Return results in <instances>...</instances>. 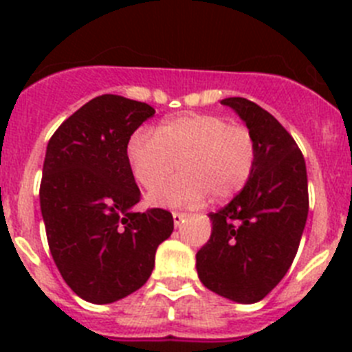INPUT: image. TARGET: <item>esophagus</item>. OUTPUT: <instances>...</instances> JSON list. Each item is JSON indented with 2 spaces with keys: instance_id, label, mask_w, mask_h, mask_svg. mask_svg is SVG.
<instances>
[{
  "instance_id": "esophagus-1",
  "label": "esophagus",
  "mask_w": 352,
  "mask_h": 352,
  "mask_svg": "<svg viewBox=\"0 0 352 352\" xmlns=\"http://www.w3.org/2000/svg\"><path fill=\"white\" fill-rule=\"evenodd\" d=\"M186 219V213H179V211H174L173 213V220H174V226L179 227L183 223V220Z\"/></svg>"
}]
</instances>
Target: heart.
<instances>
[{
    "instance_id": "obj_1",
    "label": "heart",
    "mask_w": 352,
    "mask_h": 352,
    "mask_svg": "<svg viewBox=\"0 0 352 352\" xmlns=\"http://www.w3.org/2000/svg\"><path fill=\"white\" fill-rule=\"evenodd\" d=\"M126 158L133 178L146 190L166 177L180 162L183 175L148 195L155 208L203 206L210 195L227 201L243 190L257 164V142L243 125L217 114L185 113L167 118L157 130L130 138Z\"/></svg>"
}]
</instances>
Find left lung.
<instances>
[{
    "label": "left lung",
    "mask_w": 352,
    "mask_h": 352,
    "mask_svg": "<svg viewBox=\"0 0 352 352\" xmlns=\"http://www.w3.org/2000/svg\"><path fill=\"white\" fill-rule=\"evenodd\" d=\"M220 104L254 133L257 164L243 190L210 213L211 236L195 266L204 287L248 305L284 278L296 256L309 214L307 166L291 133L268 111L241 96Z\"/></svg>",
    "instance_id": "left-lung-1"
}]
</instances>
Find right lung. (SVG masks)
<instances>
[{
    "label": "right lung",
    "mask_w": 352,
    "mask_h": 352,
    "mask_svg": "<svg viewBox=\"0 0 352 352\" xmlns=\"http://www.w3.org/2000/svg\"><path fill=\"white\" fill-rule=\"evenodd\" d=\"M153 114L144 102L96 96L47 144L40 210L49 248L68 287L89 303H114L141 289L174 229L169 211L132 210L141 192L126 146Z\"/></svg>",
    "instance_id": "1"
}]
</instances>
